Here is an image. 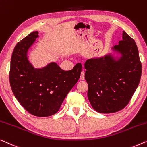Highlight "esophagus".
Instances as JSON below:
<instances>
[{
	"label": "esophagus",
	"mask_w": 147,
	"mask_h": 147,
	"mask_svg": "<svg viewBox=\"0 0 147 147\" xmlns=\"http://www.w3.org/2000/svg\"><path fill=\"white\" fill-rule=\"evenodd\" d=\"M80 79L81 80H83L84 79V71H82V72H81Z\"/></svg>",
	"instance_id": "esophagus-1"
}]
</instances>
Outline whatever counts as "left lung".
<instances>
[{"mask_svg":"<svg viewBox=\"0 0 147 147\" xmlns=\"http://www.w3.org/2000/svg\"><path fill=\"white\" fill-rule=\"evenodd\" d=\"M122 38L112 48L121 54L118 60L109 54L85 62L88 98L93 109L99 113H114L123 109L141 79L142 66L136 43L124 31Z\"/></svg>","mask_w":147,"mask_h":147,"instance_id":"8db88e82","label":"left lung"}]
</instances>
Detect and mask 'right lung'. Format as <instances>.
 I'll list each match as a JSON object with an SVG mask.
<instances>
[{
    "instance_id": "1",
    "label": "right lung",
    "mask_w": 147,
    "mask_h": 147,
    "mask_svg": "<svg viewBox=\"0 0 147 147\" xmlns=\"http://www.w3.org/2000/svg\"><path fill=\"white\" fill-rule=\"evenodd\" d=\"M38 37L33 32L15 46L10 62L9 80L15 97L26 111L38 117L57 112L68 93L79 79L82 65L63 71L55 63L35 69L27 52Z\"/></svg>"
}]
</instances>
